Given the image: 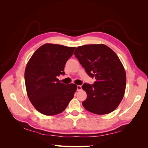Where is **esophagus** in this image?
I'll return each instance as SVG.
<instances>
[{
    "instance_id": "1",
    "label": "esophagus",
    "mask_w": 148,
    "mask_h": 148,
    "mask_svg": "<svg viewBox=\"0 0 148 148\" xmlns=\"http://www.w3.org/2000/svg\"><path fill=\"white\" fill-rule=\"evenodd\" d=\"M82 86H80V85H78L77 86V91H80L82 90Z\"/></svg>"
}]
</instances>
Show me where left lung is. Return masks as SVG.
<instances>
[{
    "mask_svg": "<svg viewBox=\"0 0 148 148\" xmlns=\"http://www.w3.org/2000/svg\"><path fill=\"white\" fill-rule=\"evenodd\" d=\"M74 55L87 74L96 80L82 87L87 94L83 107L95 114L112 112L122 101L126 87V73L119 58L104 44L79 46Z\"/></svg>",
    "mask_w": 148,
    "mask_h": 148,
    "instance_id": "8db88e82",
    "label": "left lung"
}]
</instances>
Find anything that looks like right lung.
<instances>
[{"instance_id": "1", "label": "right lung", "mask_w": 148, "mask_h": 148, "mask_svg": "<svg viewBox=\"0 0 148 148\" xmlns=\"http://www.w3.org/2000/svg\"><path fill=\"white\" fill-rule=\"evenodd\" d=\"M75 48L45 44L34 52L26 65V92L31 104L40 113L46 115L59 114L73 99L77 85L62 83L57 77L65 75V64Z\"/></svg>"}]
</instances>
